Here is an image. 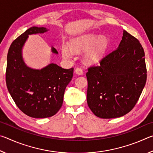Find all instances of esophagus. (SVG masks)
Instances as JSON below:
<instances>
[{"label":"esophagus","instance_id":"obj_1","mask_svg":"<svg viewBox=\"0 0 153 153\" xmlns=\"http://www.w3.org/2000/svg\"><path fill=\"white\" fill-rule=\"evenodd\" d=\"M75 72H76V74L77 75H78V76H82L83 74V71L81 68H79V67H77V68L75 69Z\"/></svg>","mask_w":153,"mask_h":153}]
</instances>
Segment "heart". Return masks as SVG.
Masks as SVG:
<instances>
[{
  "label": "heart",
  "mask_w": 153,
  "mask_h": 153,
  "mask_svg": "<svg viewBox=\"0 0 153 153\" xmlns=\"http://www.w3.org/2000/svg\"><path fill=\"white\" fill-rule=\"evenodd\" d=\"M71 48L67 45L62 47V55L65 58H71L74 51L82 52L87 50L84 54V61L88 64H96L104 56L107 51L108 42L105 36L94 33H86L74 38L71 40Z\"/></svg>",
  "instance_id": "heart-1"
}]
</instances>
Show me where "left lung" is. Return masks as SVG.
I'll return each mask as SVG.
<instances>
[{
	"label": "left lung",
	"instance_id": "8db88e82",
	"mask_svg": "<svg viewBox=\"0 0 153 153\" xmlns=\"http://www.w3.org/2000/svg\"><path fill=\"white\" fill-rule=\"evenodd\" d=\"M144 55L139 41L123 30L117 49L88 69L87 102L96 116L120 117L132 109L146 82Z\"/></svg>",
	"mask_w": 153,
	"mask_h": 153
}]
</instances>
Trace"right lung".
<instances>
[{
	"label": "right lung",
	"instance_id": "add662e5",
	"mask_svg": "<svg viewBox=\"0 0 153 153\" xmlns=\"http://www.w3.org/2000/svg\"><path fill=\"white\" fill-rule=\"evenodd\" d=\"M46 27L29 28L12 42L7 54L6 83L18 108L33 118L50 117L58 112L65 90L73 77L74 68L63 69L50 63L41 69H32L24 62L22 49L29 35L47 32ZM51 52H58L52 46Z\"/></svg>",
	"mask_w": 153,
	"mask_h": 153
}]
</instances>
